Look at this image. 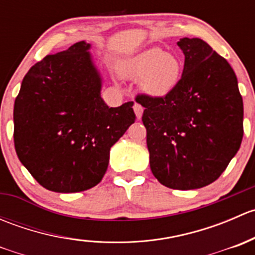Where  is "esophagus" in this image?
<instances>
[{"label": "esophagus", "instance_id": "1", "mask_svg": "<svg viewBox=\"0 0 255 255\" xmlns=\"http://www.w3.org/2000/svg\"><path fill=\"white\" fill-rule=\"evenodd\" d=\"M133 110H134V113H135V116H137L138 120H140V118H142V115H143V107L140 106V105L134 104Z\"/></svg>", "mask_w": 255, "mask_h": 255}]
</instances>
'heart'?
Wrapping results in <instances>:
<instances>
[{
    "mask_svg": "<svg viewBox=\"0 0 255 255\" xmlns=\"http://www.w3.org/2000/svg\"><path fill=\"white\" fill-rule=\"evenodd\" d=\"M182 61L175 53L150 48L137 54L118 68L121 76L138 80L142 94L161 100L173 94L182 76Z\"/></svg>",
    "mask_w": 255,
    "mask_h": 255,
    "instance_id": "b5f03b06",
    "label": "heart"
}]
</instances>
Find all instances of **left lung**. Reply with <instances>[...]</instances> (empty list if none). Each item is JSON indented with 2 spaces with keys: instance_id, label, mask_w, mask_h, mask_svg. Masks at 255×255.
<instances>
[{
  "instance_id": "8db88e82",
  "label": "left lung",
  "mask_w": 255,
  "mask_h": 255,
  "mask_svg": "<svg viewBox=\"0 0 255 255\" xmlns=\"http://www.w3.org/2000/svg\"><path fill=\"white\" fill-rule=\"evenodd\" d=\"M179 86L161 100L137 96L144 107L153 175L164 186L194 190L226 170L243 138V100L235 71L200 38H182Z\"/></svg>"
}]
</instances>
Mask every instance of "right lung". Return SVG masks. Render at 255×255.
<instances>
[{
  "instance_id": "add662e5",
  "label": "right lung",
  "mask_w": 255,
  "mask_h": 255,
  "mask_svg": "<svg viewBox=\"0 0 255 255\" xmlns=\"http://www.w3.org/2000/svg\"><path fill=\"white\" fill-rule=\"evenodd\" d=\"M85 40L29 69L14 101V148L43 187L80 192L96 186L111 146L134 123L133 102L109 107L102 76Z\"/></svg>"
}]
</instances>
